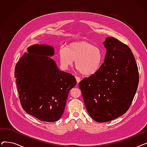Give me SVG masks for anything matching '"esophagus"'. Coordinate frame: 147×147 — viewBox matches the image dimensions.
<instances>
[{"instance_id": "1", "label": "esophagus", "mask_w": 147, "mask_h": 147, "mask_svg": "<svg viewBox=\"0 0 147 147\" xmlns=\"http://www.w3.org/2000/svg\"><path fill=\"white\" fill-rule=\"evenodd\" d=\"M76 79L77 83H78V84L80 82V78H79V77H78V76H76Z\"/></svg>"}]
</instances>
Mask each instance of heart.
<instances>
[{"label": "heart", "mask_w": 147, "mask_h": 147, "mask_svg": "<svg viewBox=\"0 0 147 147\" xmlns=\"http://www.w3.org/2000/svg\"><path fill=\"white\" fill-rule=\"evenodd\" d=\"M59 58L63 67L73 65L82 75L90 76L98 71L104 60L101 49L87 41L75 42L68 44L59 51Z\"/></svg>", "instance_id": "heart-1"}]
</instances>
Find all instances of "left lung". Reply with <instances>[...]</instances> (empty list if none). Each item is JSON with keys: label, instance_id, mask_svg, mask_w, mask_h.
Returning <instances> with one entry per match:
<instances>
[{"label": "left lung", "instance_id": "obj_1", "mask_svg": "<svg viewBox=\"0 0 147 147\" xmlns=\"http://www.w3.org/2000/svg\"><path fill=\"white\" fill-rule=\"evenodd\" d=\"M104 45L107 52L101 68L79 84L89 114L99 123L126 113L139 83L137 64L129 46L112 37Z\"/></svg>", "mask_w": 147, "mask_h": 147}]
</instances>
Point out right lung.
Returning a JSON list of instances; mask_svg holds the SVG:
<instances>
[{"instance_id":"obj_1","label":"right lung","mask_w":147,"mask_h":147,"mask_svg":"<svg viewBox=\"0 0 147 147\" xmlns=\"http://www.w3.org/2000/svg\"><path fill=\"white\" fill-rule=\"evenodd\" d=\"M20 58L15 78L22 108L39 120L53 122L63 115L69 90L76 84L74 76L61 71L52 56V46L36 45Z\"/></svg>"}]
</instances>
